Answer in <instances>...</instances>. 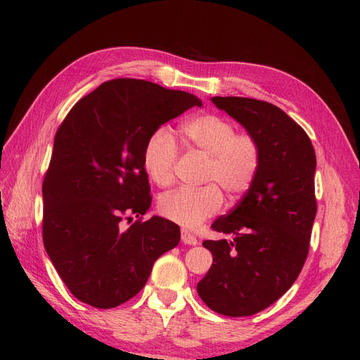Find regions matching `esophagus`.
<instances>
[{
  "label": "esophagus",
  "mask_w": 360,
  "mask_h": 360,
  "mask_svg": "<svg viewBox=\"0 0 360 360\" xmlns=\"http://www.w3.org/2000/svg\"><path fill=\"white\" fill-rule=\"evenodd\" d=\"M181 240L184 244H188V246H196L198 244L196 236L193 233H190L188 231H186V229H182L181 231Z\"/></svg>",
  "instance_id": "1"
}]
</instances>
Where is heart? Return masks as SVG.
<instances>
[{
    "label": "heart",
    "mask_w": 360,
    "mask_h": 360,
    "mask_svg": "<svg viewBox=\"0 0 360 360\" xmlns=\"http://www.w3.org/2000/svg\"><path fill=\"white\" fill-rule=\"evenodd\" d=\"M181 129L190 148L209 156L202 174L207 186L165 193L159 201V210L176 224L196 227L217 215L223 205L219 186L229 196H240L254 184L262 164V147L255 136L236 133L232 122L218 114H201L187 120ZM176 160L178 147L173 134L167 128L156 129L143 150L148 176L158 186L168 187L174 179Z\"/></svg>",
    "instance_id": "1"
}]
</instances>
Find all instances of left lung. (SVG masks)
Segmentation results:
<instances>
[{
	"label": "left lung",
	"instance_id": "obj_1",
	"mask_svg": "<svg viewBox=\"0 0 360 360\" xmlns=\"http://www.w3.org/2000/svg\"><path fill=\"white\" fill-rule=\"evenodd\" d=\"M212 102L257 137L262 164L235 209L213 221V231L231 240L202 243L213 263L196 289L218 314L254 316L294 285L307 262L317 212L316 151L278 106L248 97Z\"/></svg>",
	"mask_w": 360,
	"mask_h": 360
}]
</instances>
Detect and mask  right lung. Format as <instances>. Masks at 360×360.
<instances>
[{
	"label": "right lung",
	"instance_id": "1",
	"mask_svg": "<svg viewBox=\"0 0 360 360\" xmlns=\"http://www.w3.org/2000/svg\"><path fill=\"white\" fill-rule=\"evenodd\" d=\"M195 105L202 102L186 91L114 79L80 98L57 129L43 181V243L80 302L101 309L128 302L178 246V224L141 218L151 205L143 150L160 125ZM133 216L140 219L131 224Z\"/></svg>",
	"mask_w": 360,
	"mask_h": 360
}]
</instances>
